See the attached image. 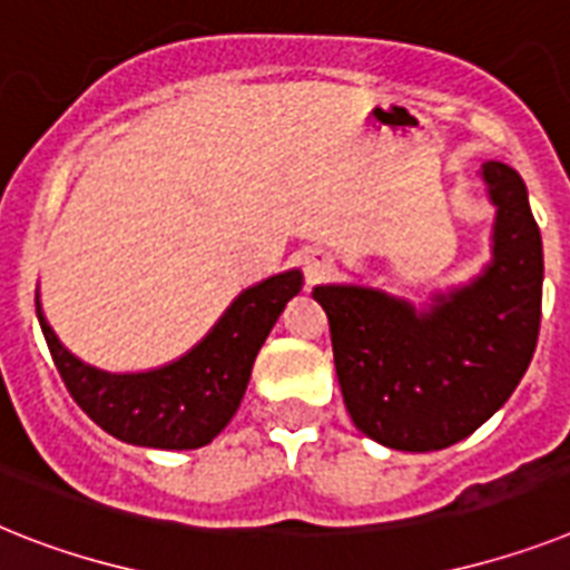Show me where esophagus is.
<instances>
[{
	"mask_svg": "<svg viewBox=\"0 0 570 570\" xmlns=\"http://www.w3.org/2000/svg\"><path fill=\"white\" fill-rule=\"evenodd\" d=\"M332 271H335V262L328 256L308 258V262H305V282H308V285H317V282L326 279Z\"/></svg>",
	"mask_w": 570,
	"mask_h": 570,
	"instance_id": "esophagus-1",
	"label": "esophagus"
}]
</instances>
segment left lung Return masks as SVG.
<instances>
[{
    "instance_id": "left-lung-1",
    "label": "left lung",
    "mask_w": 570,
    "mask_h": 570,
    "mask_svg": "<svg viewBox=\"0 0 570 570\" xmlns=\"http://www.w3.org/2000/svg\"><path fill=\"white\" fill-rule=\"evenodd\" d=\"M492 258L431 305L366 285H317L343 402L361 434L440 451L474 434L528 373L542 323V235L519 171L489 159Z\"/></svg>"
}]
</instances>
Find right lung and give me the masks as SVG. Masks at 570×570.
Wrapping results in <instances>:
<instances>
[{"label": "right lung", "instance_id": "add662e5", "mask_svg": "<svg viewBox=\"0 0 570 570\" xmlns=\"http://www.w3.org/2000/svg\"><path fill=\"white\" fill-rule=\"evenodd\" d=\"M299 288V271L262 279L235 296L197 346L171 364L145 373H107L83 364L49 326L40 294L37 320L60 379L89 420L121 443L186 451L212 443L229 425L262 343Z\"/></svg>", "mask_w": 570, "mask_h": 570}]
</instances>
